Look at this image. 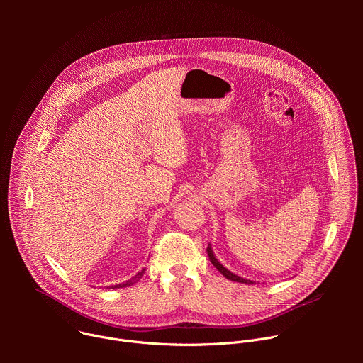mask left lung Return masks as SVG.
<instances>
[{"instance_id":"8db88e82","label":"left lung","mask_w":363,"mask_h":363,"mask_svg":"<svg viewBox=\"0 0 363 363\" xmlns=\"http://www.w3.org/2000/svg\"><path fill=\"white\" fill-rule=\"evenodd\" d=\"M206 252H208V257H210V262L213 263V266L223 274V276H225L228 280H233V281H238V283H247V284H251L252 281L251 280H247V279H242V277H240V276H235L234 273H231L230 270H227L225 267H223V264H220L218 263V260L216 258V255H214V252H213V250H211V245L208 244V247H206Z\"/></svg>"}]
</instances>
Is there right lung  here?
I'll use <instances>...</instances> for the list:
<instances>
[{
  "mask_svg": "<svg viewBox=\"0 0 363 363\" xmlns=\"http://www.w3.org/2000/svg\"><path fill=\"white\" fill-rule=\"evenodd\" d=\"M143 273H145V269H143V270H142V272H140V273H138V274H136V276H135V277H132V279H130V280H128V281H126V283H122V284H118V286H115V287H128V286H130V284H133V283H135V281H138V280H139V279H140V277H142V276H143ZM115 287H113V289H115Z\"/></svg>",
  "mask_w": 363,
  "mask_h": 363,
  "instance_id": "add662e5",
  "label": "right lung"
}]
</instances>
